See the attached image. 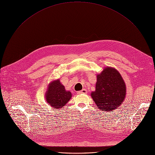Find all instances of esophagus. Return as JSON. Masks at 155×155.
Instances as JSON below:
<instances>
[{"mask_svg": "<svg viewBox=\"0 0 155 155\" xmlns=\"http://www.w3.org/2000/svg\"><path fill=\"white\" fill-rule=\"evenodd\" d=\"M78 93H80V94H86L87 93V90L86 89H83L82 90L79 91Z\"/></svg>", "mask_w": 155, "mask_h": 155, "instance_id": "1", "label": "esophagus"}]
</instances>
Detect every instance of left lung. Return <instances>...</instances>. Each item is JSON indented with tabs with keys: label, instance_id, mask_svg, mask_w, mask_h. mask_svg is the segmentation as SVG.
I'll return each instance as SVG.
<instances>
[{
	"label": "left lung",
	"instance_id": "8db88e82",
	"mask_svg": "<svg viewBox=\"0 0 155 155\" xmlns=\"http://www.w3.org/2000/svg\"><path fill=\"white\" fill-rule=\"evenodd\" d=\"M126 84L121 74L113 68L107 67L97 75L96 90L91 93L98 109L114 112L124 101Z\"/></svg>",
	"mask_w": 155,
	"mask_h": 155
}]
</instances>
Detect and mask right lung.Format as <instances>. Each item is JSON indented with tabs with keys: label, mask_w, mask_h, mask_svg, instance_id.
Wrapping results in <instances>:
<instances>
[{
	"label": "right lung",
	"mask_w": 155,
	"mask_h": 155,
	"mask_svg": "<svg viewBox=\"0 0 155 155\" xmlns=\"http://www.w3.org/2000/svg\"><path fill=\"white\" fill-rule=\"evenodd\" d=\"M72 97V93L66 91L64 86L61 84L59 80L51 81L48 87L45 94L47 104L53 108H62Z\"/></svg>",
	"instance_id": "obj_1"
}]
</instances>
